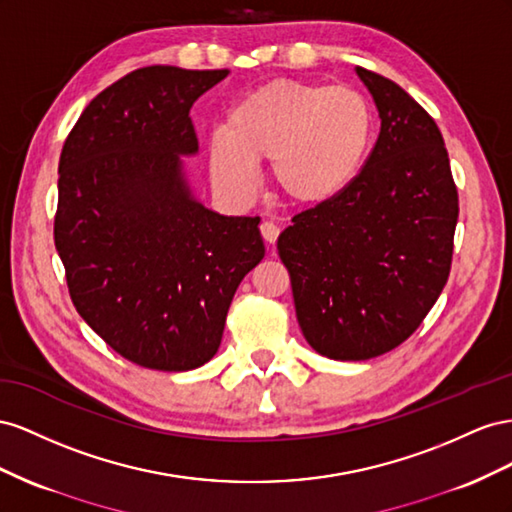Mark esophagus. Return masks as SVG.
Segmentation results:
<instances>
[{
    "label": "esophagus",
    "mask_w": 512,
    "mask_h": 512,
    "mask_svg": "<svg viewBox=\"0 0 512 512\" xmlns=\"http://www.w3.org/2000/svg\"><path fill=\"white\" fill-rule=\"evenodd\" d=\"M259 231H261V238H264L268 244H274L276 238H279V227H276L272 221H264L259 225Z\"/></svg>",
    "instance_id": "esophagus-1"
}]
</instances>
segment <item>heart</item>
<instances>
[{"label": "heart", "instance_id": "obj_1", "mask_svg": "<svg viewBox=\"0 0 512 512\" xmlns=\"http://www.w3.org/2000/svg\"><path fill=\"white\" fill-rule=\"evenodd\" d=\"M371 128L367 100L349 87L268 81L242 96L225 130L210 137V171L229 191L251 195L253 163H270L276 191L300 206H315L356 178Z\"/></svg>", "mask_w": 512, "mask_h": 512}]
</instances>
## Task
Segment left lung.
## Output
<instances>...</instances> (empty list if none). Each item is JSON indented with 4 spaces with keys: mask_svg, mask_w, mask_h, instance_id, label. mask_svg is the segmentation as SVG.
I'll return each mask as SVG.
<instances>
[{
    "mask_svg": "<svg viewBox=\"0 0 512 512\" xmlns=\"http://www.w3.org/2000/svg\"><path fill=\"white\" fill-rule=\"evenodd\" d=\"M382 118L343 191L279 236L298 324L317 354L369 360L416 332L448 281L459 216L440 128L394 81L358 66Z\"/></svg>",
    "mask_w": 512,
    "mask_h": 512,
    "instance_id": "8db88e82",
    "label": "left lung"
}]
</instances>
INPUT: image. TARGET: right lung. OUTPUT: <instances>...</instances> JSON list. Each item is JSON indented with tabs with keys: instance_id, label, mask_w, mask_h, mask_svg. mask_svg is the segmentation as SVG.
<instances>
[{
	"instance_id": "1",
	"label": "right lung",
	"mask_w": 512,
	"mask_h": 512,
	"mask_svg": "<svg viewBox=\"0 0 512 512\" xmlns=\"http://www.w3.org/2000/svg\"><path fill=\"white\" fill-rule=\"evenodd\" d=\"M227 72H128L92 98L62 148L53 238L70 300L145 369L206 364L240 281L266 253L259 216L206 210L182 175L180 154L197 152L188 113Z\"/></svg>"
}]
</instances>
